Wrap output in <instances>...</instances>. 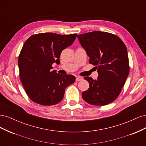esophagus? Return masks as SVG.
<instances>
[{
  "label": "esophagus",
  "instance_id": "obj_1",
  "mask_svg": "<svg viewBox=\"0 0 146 146\" xmlns=\"http://www.w3.org/2000/svg\"><path fill=\"white\" fill-rule=\"evenodd\" d=\"M83 80V78L82 77H80V76H77L76 77V81L77 82H79V81H81Z\"/></svg>",
  "mask_w": 146,
  "mask_h": 146
}]
</instances>
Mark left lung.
Instances as JSON below:
<instances>
[{"mask_svg":"<svg viewBox=\"0 0 146 146\" xmlns=\"http://www.w3.org/2000/svg\"><path fill=\"white\" fill-rule=\"evenodd\" d=\"M77 38L90 57V63L96 66L99 74L96 80L84 78L90 88L82 92V98L91 105L109 104L120 94L129 74L127 47L116 35L108 32L94 31Z\"/></svg>","mask_w":146,"mask_h":146,"instance_id":"1","label":"left lung"}]
</instances>
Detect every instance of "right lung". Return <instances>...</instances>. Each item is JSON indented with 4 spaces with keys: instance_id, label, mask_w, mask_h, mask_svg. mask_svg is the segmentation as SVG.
Returning <instances> with one entry per match:
<instances>
[{
    "instance_id": "obj_1",
    "label": "right lung",
    "mask_w": 146,
    "mask_h": 146,
    "mask_svg": "<svg viewBox=\"0 0 146 146\" xmlns=\"http://www.w3.org/2000/svg\"><path fill=\"white\" fill-rule=\"evenodd\" d=\"M77 34L44 33L31 36L24 43L18 58L21 81L34 102L49 106L62 100L66 88L76 81L72 75L52 70L59 64L62 50L72 44Z\"/></svg>"
}]
</instances>
